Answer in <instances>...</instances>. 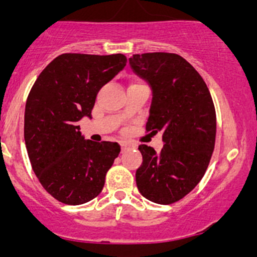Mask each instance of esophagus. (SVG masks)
I'll return each instance as SVG.
<instances>
[{
    "instance_id": "1",
    "label": "esophagus",
    "mask_w": 257,
    "mask_h": 257,
    "mask_svg": "<svg viewBox=\"0 0 257 257\" xmlns=\"http://www.w3.org/2000/svg\"><path fill=\"white\" fill-rule=\"evenodd\" d=\"M120 149H121V152H125V150L131 149V145L126 144V143H121L120 144Z\"/></svg>"
}]
</instances>
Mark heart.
<instances>
[{
	"label": "heart",
	"mask_w": 257,
	"mask_h": 257,
	"mask_svg": "<svg viewBox=\"0 0 257 257\" xmlns=\"http://www.w3.org/2000/svg\"><path fill=\"white\" fill-rule=\"evenodd\" d=\"M136 84H143V83H141V82H134V83H132L131 85H136Z\"/></svg>",
	"instance_id": "obj_1"
}]
</instances>
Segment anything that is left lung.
<instances>
[{"mask_svg":"<svg viewBox=\"0 0 257 257\" xmlns=\"http://www.w3.org/2000/svg\"><path fill=\"white\" fill-rule=\"evenodd\" d=\"M129 64L153 92L145 129L162 132L164 143L160 153L139 145L137 186L148 200L169 205L188 195L208 169L216 137L214 102L200 74L179 54H133Z\"/></svg>","mask_w":257,"mask_h":257,"instance_id":"obj_1","label":"left lung"}]
</instances>
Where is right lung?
<instances>
[{"mask_svg": "<svg viewBox=\"0 0 257 257\" xmlns=\"http://www.w3.org/2000/svg\"><path fill=\"white\" fill-rule=\"evenodd\" d=\"M125 64L120 53H64L31 88L25 109L28 158L46 191L61 203L80 205L99 195L120 153L118 143L85 141L78 121L92 118L97 93Z\"/></svg>", "mask_w": 257, "mask_h": 257, "instance_id": "1", "label": "right lung"}]
</instances>
